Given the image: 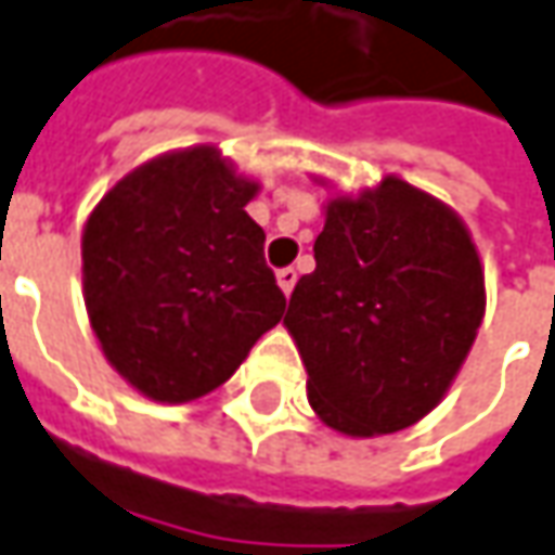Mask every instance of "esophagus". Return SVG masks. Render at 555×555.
I'll return each mask as SVG.
<instances>
[{
    "instance_id": "obj_1",
    "label": "esophagus",
    "mask_w": 555,
    "mask_h": 555,
    "mask_svg": "<svg viewBox=\"0 0 555 555\" xmlns=\"http://www.w3.org/2000/svg\"><path fill=\"white\" fill-rule=\"evenodd\" d=\"M296 281H299V274H296V269H281V271H278V284H281V289H284L286 296L293 293V286H296Z\"/></svg>"
}]
</instances>
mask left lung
<instances>
[{"label": "left lung", "instance_id": "1", "mask_svg": "<svg viewBox=\"0 0 555 555\" xmlns=\"http://www.w3.org/2000/svg\"><path fill=\"white\" fill-rule=\"evenodd\" d=\"M318 269L284 326L302 354L308 403L345 437L422 422L455 382L486 314V278L452 207L385 177L326 201Z\"/></svg>", "mask_w": 555, "mask_h": 555}]
</instances>
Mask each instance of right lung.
<instances>
[{
	"label": "right lung",
	"instance_id": "right-lung-1",
	"mask_svg": "<svg viewBox=\"0 0 555 555\" xmlns=\"http://www.w3.org/2000/svg\"><path fill=\"white\" fill-rule=\"evenodd\" d=\"M256 192L217 146H192L130 170L85 222L91 330L149 400L210 393L284 318L266 232L244 210Z\"/></svg>",
	"mask_w": 555,
	"mask_h": 555
}]
</instances>
